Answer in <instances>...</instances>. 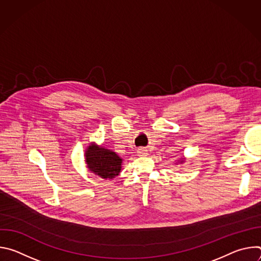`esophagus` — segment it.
Masks as SVG:
<instances>
[{"label":"esophagus","instance_id":"obj_1","mask_svg":"<svg viewBox=\"0 0 261 261\" xmlns=\"http://www.w3.org/2000/svg\"><path fill=\"white\" fill-rule=\"evenodd\" d=\"M137 154H138L139 156H146V155H147V151L145 150V148H138Z\"/></svg>","mask_w":261,"mask_h":261}]
</instances>
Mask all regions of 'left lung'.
Here are the masks:
<instances>
[{
  "instance_id": "obj_1",
  "label": "left lung",
  "mask_w": 261,
  "mask_h": 261,
  "mask_svg": "<svg viewBox=\"0 0 261 261\" xmlns=\"http://www.w3.org/2000/svg\"><path fill=\"white\" fill-rule=\"evenodd\" d=\"M185 160H186V158L185 157H181V158H179L176 162H175V164H177V163H179V164H182L184 162H185Z\"/></svg>"
}]
</instances>
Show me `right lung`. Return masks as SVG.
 I'll use <instances>...</instances> for the list:
<instances>
[{"mask_svg":"<svg viewBox=\"0 0 261 261\" xmlns=\"http://www.w3.org/2000/svg\"><path fill=\"white\" fill-rule=\"evenodd\" d=\"M85 162L90 172L104 178H115L122 169L123 159L114 151L91 142L85 151Z\"/></svg>","mask_w":261,"mask_h":261,"instance_id":"right-lung-1","label":"right lung"}]
</instances>
